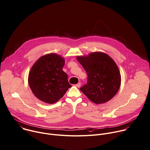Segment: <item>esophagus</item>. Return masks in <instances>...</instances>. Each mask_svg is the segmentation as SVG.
<instances>
[{
  "label": "esophagus",
  "instance_id": "obj_1",
  "mask_svg": "<svg viewBox=\"0 0 150 150\" xmlns=\"http://www.w3.org/2000/svg\"><path fill=\"white\" fill-rule=\"evenodd\" d=\"M75 86L77 87H78V88H79V87H80V86H81V83H79L78 84H76Z\"/></svg>",
  "mask_w": 150,
  "mask_h": 150
}]
</instances>
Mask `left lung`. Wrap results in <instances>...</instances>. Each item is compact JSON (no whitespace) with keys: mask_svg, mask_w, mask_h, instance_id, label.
Segmentation results:
<instances>
[{"mask_svg":"<svg viewBox=\"0 0 150 150\" xmlns=\"http://www.w3.org/2000/svg\"><path fill=\"white\" fill-rule=\"evenodd\" d=\"M76 58L87 74V84L80 91L97 104L112 98L119 90L121 81L120 70L113 59L99 52L77 56Z\"/></svg>","mask_w":150,"mask_h":150,"instance_id":"8db88e82","label":"left lung"}]
</instances>
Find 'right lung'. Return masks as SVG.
<instances>
[{
	"instance_id": "right-lung-1",
	"label": "right lung",
	"mask_w": 150,
	"mask_h": 150,
	"mask_svg": "<svg viewBox=\"0 0 150 150\" xmlns=\"http://www.w3.org/2000/svg\"><path fill=\"white\" fill-rule=\"evenodd\" d=\"M65 59L56 53L40 57L32 66L28 83L33 94L40 101L53 104L63 97L71 87L63 71Z\"/></svg>"
}]
</instances>
